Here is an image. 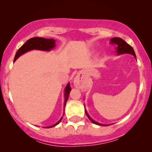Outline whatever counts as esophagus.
Wrapping results in <instances>:
<instances>
[{"instance_id":"esophagus-1","label":"esophagus","mask_w":152,"mask_h":152,"mask_svg":"<svg viewBox=\"0 0 152 152\" xmlns=\"http://www.w3.org/2000/svg\"><path fill=\"white\" fill-rule=\"evenodd\" d=\"M74 84L75 87H76V88H81V81H80V78L78 76H76V77L75 78L74 81Z\"/></svg>"}]
</instances>
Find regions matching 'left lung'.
Returning a JSON list of instances; mask_svg holds the SVG:
<instances>
[{"label":"left lung","mask_w":152,"mask_h":152,"mask_svg":"<svg viewBox=\"0 0 152 152\" xmlns=\"http://www.w3.org/2000/svg\"><path fill=\"white\" fill-rule=\"evenodd\" d=\"M111 43L116 46V52L117 53V55H120V54H124V53H129V54H132L134 57H136L135 52H134L133 48H132L130 45H129L126 41H124L122 38H111ZM85 113H86V116H88V118L90 119V121L93 122V123L95 124L99 125V126H109V125H106V124H102L99 123V122L95 121L94 120L92 119V118L90 117L89 115L88 114V113H87L86 109H85Z\"/></svg>","instance_id":"left-lung-1"}]
</instances>
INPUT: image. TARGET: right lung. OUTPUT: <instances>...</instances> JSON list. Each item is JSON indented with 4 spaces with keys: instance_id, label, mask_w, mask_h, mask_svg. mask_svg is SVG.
I'll use <instances>...</instances> for the list:
<instances>
[{
    "instance_id": "1",
    "label": "right lung",
    "mask_w": 152,
    "mask_h": 152,
    "mask_svg": "<svg viewBox=\"0 0 152 152\" xmlns=\"http://www.w3.org/2000/svg\"><path fill=\"white\" fill-rule=\"evenodd\" d=\"M56 41L53 38H49V39H46V38H43L41 37H35L30 38L29 40H28L26 42L24 43L23 46L20 47V48L18 50V51L16 52L14 58V61H15L17 58H18L19 56L22 55V54L26 53V52L29 51L31 50H46V51H48V50H50L51 49L55 47L56 44ZM71 90V88L70 86V83H68L66 85L65 91H64V97H65V101H64V107H65L66 102H67L68 99H69V93H70ZM63 117L61 118V119L57 122L56 124L53 125V126H47L46 128H51V127H53L56 126L57 124H58L60 123L61 121L62 120Z\"/></svg>"
}]
</instances>
